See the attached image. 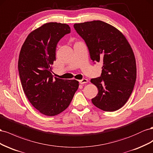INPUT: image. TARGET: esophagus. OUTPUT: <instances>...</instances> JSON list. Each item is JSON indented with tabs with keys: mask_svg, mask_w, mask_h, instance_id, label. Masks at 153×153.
Here are the masks:
<instances>
[{
	"mask_svg": "<svg viewBox=\"0 0 153 153\" xmlns=\"http://www.w3.org/2000/svg\"><path fill=\"white\" fill-rule=\"evenodd\" d=\"M88 79H81V80H79V83L80 84H81V85H82V84H85V83H86V82H88Z\"/></svg>",
	"mask_w": 153,
	"mask_h": 153,
	"instance_id": "34e87169",
	"label": "esophagus"
}]
</instances>
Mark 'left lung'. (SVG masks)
Instances as JSON below:
<instances>
[{"label":"left lung","mask_w":153,"mask_h":153,"mask_svg":"<svg viewBox=\"0 0 153 153\" xmlns=\"http://www.w3.org/2000/svg\"><path fill=\"white\" fill-rule=\"evenodd\" d=\"M74 27L85 40L91 59L103 64L101 76L90 80L99 91L91 102L103 111L118 110L128 101L136 81L131 47L120 30L101 20L75 24Z\"/></svg>","instance_id":"8db88e82"}]
</instances>
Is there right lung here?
Instances as JSON below:
<instances>
[{
  "instance_id": "obj_1",
  "label": "right lung",
  "mask_w": 153,
  "mask_h": 153,
  "mask_svg": "<svg viewBox=\"0 0 153 153\" xmlns=\"http://www.w3.org/2000/svg\"><path fill=\"white\" fill-rule=\"evenodd\" d=\"M70 33L66 24L46 23L29 34L20 52L18 68L23 90L32 105L47 116L66 110L79 87L75 79L52 75L58 43Z\"/></svg>"
}]
</instances>
